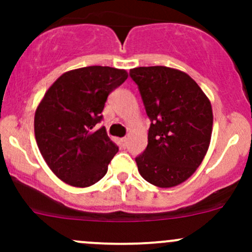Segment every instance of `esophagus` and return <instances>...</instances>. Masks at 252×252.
Wrapping results in <instances>:
<instances>
[{"label": "esophagus", "instance_id": "1", "mask_svg": "<svg viewBox=\"0 0 252 252\" xmlns=\"http://www.w3.org/2000/svg\"><path fill=\"white\" fill-rule=\"evenodd\" d=\"M121 144L123 147H126V144H128V140H126V138H122L121 139Z\"/></svg>", "mask_w": 252, "mask_h": 252}]
</instances>
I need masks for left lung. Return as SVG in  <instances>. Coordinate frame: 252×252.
Returning a JSON list of instances; mask_svg holds the SVG:
<instances>
[{
    "mask_svg": "<svg viewBox=\"0 0 252 252\" xmlns=\"http://www.w3.org/2000/svg\"><path fill=\"white\" fill-rule=\"evenodd\" d=\"M147 117V146L135 158L139 173L158 188L185 182L201 164L212 134L211 102L187 73L155 65L130 69Z\"/></svg>",
    "mask_w": 252,
    "mask_h": 252,
    "instance_id": "1",
    "label": "left lung"
}]
</instances>
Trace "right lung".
<instances>
[{"label":"right lung","instance_id":"1","mask_svg":"<svg viewBox=\"0 0 252 252\" xmlns=\"http://www.w3.org/2000/svg\"><path fill=\"white\" fill-rule=\"evenodd\" d=\"M124 69L91 65L69 70L51 85L35 112L37 146L61 180L77 188L97 183L107 173L118 146L102 121L108 95L124 83Z\"/></svg>","mask_w":252,"mask_h":252}]
</instances>
